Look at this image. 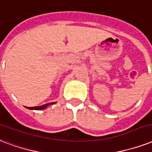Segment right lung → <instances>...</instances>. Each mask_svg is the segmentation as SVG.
<instances>
[{"label":"right lung","instance_id":"right-lung-1","mask_svg":"<svg viewBox=\"0 0 152 152\" xmlns=\"http://www.w3.org/2000/svg\"><path fill=\"white\" fill-rule=\"evenodd\" d=\"M56 102H51V103H48V104H45L43 105H41V106H35V107H28L27 109H31V110H43V109H47V107L48 105H50V104H55Z\"/></svg>","mask_w":152,"mask_h":152}]
</instances>
